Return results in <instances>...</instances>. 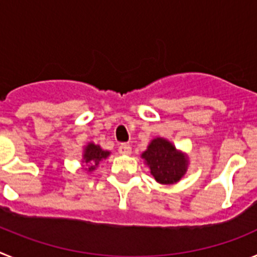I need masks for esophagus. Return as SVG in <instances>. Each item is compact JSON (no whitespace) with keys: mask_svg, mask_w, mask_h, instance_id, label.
<instances>
[{"mask_svg":"<svg viewBox=\"0 0 257 257\" xmlns=\"http://www.w3.org/2000/svg\"><path fill=\"white\" fill-rule=\"evenodd\" d=\"M118 152H119L121 154H131V147L127 144H122V145H119Z\"/></svg>","mask_w":257,"mask_h":257,"instance_id":"34e87169","label":"esophagus"}]
</instances>
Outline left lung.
I'll use <instances>...</instances> for the list:
<instances>
[{"instance_id": "8db88e82", "label": "left lung", "mask_w": 257, "mask_h": 257, "mask_svg": "<svg viewBox=\"0 0 257 257\" xmlns=\"http://www.w3.org/2000/svg\"><path fill=\"white\" fill-rule=\"evenodd\" d=\"M145 165L157 183L163 185L176 184L187 174L189 166V157L178 149L170 140L165 138H154L147 151L142 153Z\"/></svg>"}]
</instances>
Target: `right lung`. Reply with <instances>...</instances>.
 I'll list each match as a JSON object with an SVG mask.
<instances>
[{"mask_svg": "<svg viewBox=\"0 0 257 257\" xmlns=\"http://www.w3.org/2000/svg\"><path fill=\"white\" fill-rule=\"evenodd\" d=\"M110 156V152L103 149L99 144L90 142L83 147L82 152V170L86 172H92L97 169L101 161L106 160Z\"/></svg>", "mask_w": 257, "mask_h": 257, "instance_id": "add662e5", "label": "right lung"}]
</instances>
